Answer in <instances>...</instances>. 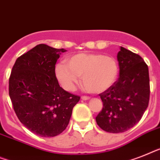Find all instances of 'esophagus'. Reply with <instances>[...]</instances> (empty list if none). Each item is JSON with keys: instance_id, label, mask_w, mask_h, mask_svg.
I'll list each match as a JSON object with an SVG mask.
<instances>
[{"instance_id": "1", "label": "esophagus", "mask_w": 160, "mask_h": 160, "mask_svg": "<svg viewBox=\"0 0 160 160\" xmlns=\"http://www.w3.org/2000/svg\"><path fill=\"white\" fill-rule=\"evenodd\" d=\"M89 99H90L89 96H82V100H83V101H88V100H89Z\"/></svg>"}]
</instances>
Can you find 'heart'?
<instances>
[{
  "instance_id": "obj_1",
  "label": "heart",
  "mask_w": 160,
  "mask_h": 160,
  "mask_svg": "<svg viewBox=\"0 0 160 160\" xmlns=\"http://www.w3.org/2000/svg\"><path fill=\"white\" fill-rule=\"evenodd\" d=\"M65 63L55 67V75L67 91H73L82 76L84 88L93 93H101L113 85L118 75L116 59L101 54L81 53L72 55Z\"/></svg>"
}]
</instances>
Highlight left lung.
<instances>
[{"label":"left lung","instance_id":"obj_1","mask_svg":"<svg viewBox=\"0 0 160 160\" xmlns=\"http://www.w3.org/2000/svg\"><path fill=\"white\" fill-rule=\"evenodd\" d=\"M119 78L100 94L102 110L96 117L102 130L120 133L139 122L150 101V78L147 64L139 55L120 47L117 55Z\"/></svg>","mask_w":160,"mask_h":160}]
</instances>
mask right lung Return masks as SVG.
Wrapping results in <instances>:
<instances>
[{
    "instance_id": "obj_1",
    "label": "right lung",
    "mask_w": 160,
    "mask_h": 160,
    "mask_svg": "<svg viewBox=\"0 0 160 160\" xmlns=\"http://www.w3.org/2000/svg\"><path fill=\"white\" fill-rule=\"evenodd\" d=\"M64 49L39 44L16 59L9 78V95L22 123L36 135L52 137L68 126L80 96L60 88L55 64Z\"/></svg>"
}]
</instances>
